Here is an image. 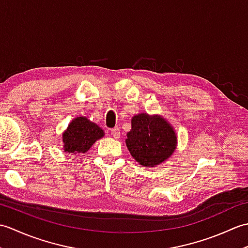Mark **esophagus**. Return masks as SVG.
<instances>
[{
	"label": "esophagus",
	"mask_w": 248,
	"mask_h": 248,
	"mask_svg": "<svg viewBox=\"0 0 248 248\" xmlns=\"http://www.w3.org/2000/svg\"><path fill=\"white\" fill-rule=\"evenodd\" d=\"M110 134H112V136L114 139H119L120 136V131L118 128H113L112 130H110Z\"/></svg>",
	"instance_id": "obj_1"
}]
</instances>
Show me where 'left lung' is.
<instances>
[{"mask_svg": "<svg viewBox=\"0 0 248 248\" xmlns=\"http://www.w3.org/2000/svg\"><path fill=\"white\" fill-rule=\"evenodd\" d=\"M176 130L161 115L140 113L131 119L125 145L143 167H155L172 155L177 148Z\"/></svg>", "mask_w": 248, "mask_h": 248, "instance_id": "left-lung-1", "label": "left lung"}]
</instances>
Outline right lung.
Wrapping results in <instances>:
<instances>
[{
    "instance_id": "add662e5",
    "label": "right lung",
    "mask_w": 248,
    "mask_h": 248,
    "mask_svg": "<svg viewBox=\"0 0 248 248\" xmlns=\"http://www.w3.org/2000/svg\"><path fill=\"white\" fill-rule=\"evenodd\" d=\"M105 135L104 130L85 116H78L62 132V150L65 154L78 155L85 154L94 141Z\"/></svg>"
}]
</instances>
